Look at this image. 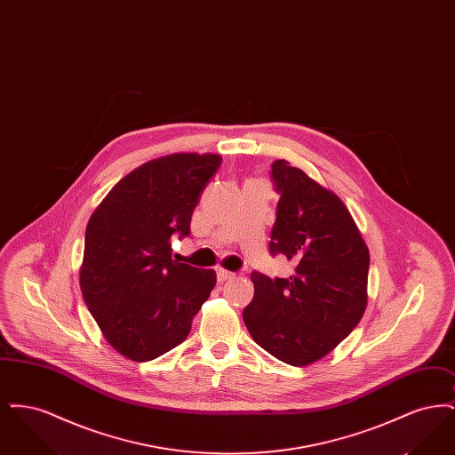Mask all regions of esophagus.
<instances>
[{
	"mask_svg": "<svg viewBox=\"0 0 455 455\" xmlns=\"http://www.w3.org/2000/svg\"><path fill=\"white\" fill-rule=\"evenodd\" d=\"M217 276L218 282H227V280L235 278V273H232V271H228V269H223V267H218Z\"/></svg>",
	"mask_w": 455,
	"mask_h": 455,
	"instance_id": "esophagus-1",
	"label": "esophagus"
}]
</instances>
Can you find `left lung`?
<instances>
[{"label": "left lung", "instance_id": "left-lung-1", "mask_svg": "<svg viewBox=\"0 0 455 455\" xmlns=\"http://www.w3.org/2000/svg\"><path fill=\"white\" fill-rule=\"evenodd\" d=\"M271 175L280 193L269 251L291 262L288 278L252 273L254 299L243 308L252 339L288 365L331 353L367 308V243L339 196L286 160Z\"/></svg>", "mask_w": 455, "mask_h": 455}]
</instances>
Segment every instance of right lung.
I'll list each match as a JSON object with an SVG mask.
<instances>
[{"label": "right lung", "instance_id": "right-lung-1", "mask_svg": "<svg viewBox=\"0 0 455 455\" xmlns=\"http://www.w3.org/2000/svg\"><path fill=\"white\" fill-rule=\"evenodd\" d=\"M221 164L217 153H172L123 177L88 220L80 288L110 347L148 362L188 338L217 284L213 269L172 258L189 235L199 197Z\"/></svg>", "mask_w": 455, "mask_h": 455}]
</instances>
